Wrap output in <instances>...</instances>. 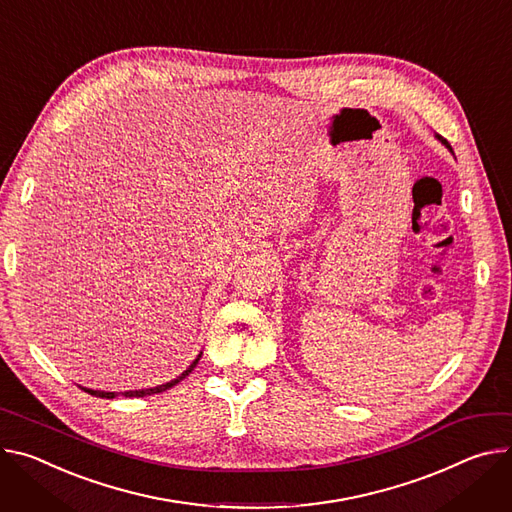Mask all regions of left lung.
Masks as SVG:
<instances>
[{
	"mask_svg": "<svg viewBox=\"0 0 512 512\" xmlns=\"http://www.w3.org/2000/svg\"><path fill=\"white\" fill-rule=\"evenodd\" d=\"M435 138H437V141H439V143H441V145H445V147H447V149H449V151H451V145H449V143H447V141H445V138H443V136H439V134H435ZM451 153H453V151H451Z\"/></svg>",
	"mask_w": 512,
	"mask_h": 512,
	"instance_id": "1",
	"label": "left lung"
}]
</instances>
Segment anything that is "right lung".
Returning a JSON list of instances; mask_svg holds the SVG:
<instances>
[{"label":"right lung","mask_w":512,"mask_h":512,"mask_svg":"<svg viewBox=\"0 0 512 512\" xmlns=\"http://www.w3.org/2000/svg\"><path fill=\"white\" fill-rule=\"evenodd\" d=\"M200 357H202V351H200V355L190 363V367L183 371L181 376H177L175 380H171V382H167V384H161V386H155V388H145V390H128V392H122V396H126V398H141V396H151V394H159V392H165V390H169V388H173L175 384H179L185 376H190L192 371H194V367L198 365V361H200ZM83 392H87V394H91V396H98V398H114L116 396V392H104V390H91V388H83V386H79Z\"/></svg>","instance_id":"obj_1"}]
</instances>
